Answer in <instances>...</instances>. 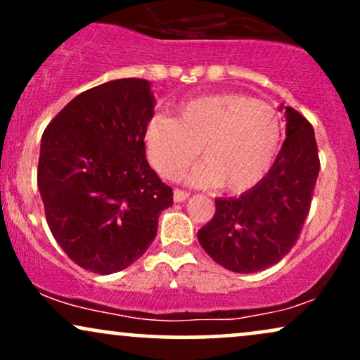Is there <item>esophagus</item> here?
Segmentation results:
<instances>
[{
	"instance_id": "34e87169",
	"label": "esophagus",
	"mask_w": 360,
	"mask_h": 360,
	"mask_svg": "<svg viewBox=\"0 0 360 360\" xmlns=\"http://www.w3.org/2000/svg\"><path fill=\"white\" fill-rule=\"evenodd\" d=\"M189 198L188 191H183V189H174V201L176 203H183Z\"/></svg>"
}]
</instances>
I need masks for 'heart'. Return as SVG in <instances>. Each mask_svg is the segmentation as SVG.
Masks as SVG:
<instances>
[{
    "label": "heart",
    "mask_w": 360,
    "mask_h": 360,
    "mask_svg": "<svg viewBox=\"0 0 360 360\" xmlns=\"http://www.w3.org/2000/svg\"><path fill=\"white\" fill-rule=\"evenodd\" d=\"M281 142V118L269 103L245 94L221 93L183 103L176 118L155 115L147 122L143 146L148 164L167 181L189 172L196 186H218L240 193L269 171Z\"/></svg>",
    "instance_id": "b5f03b06"
}]
</instances>
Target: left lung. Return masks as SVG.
<instances>
[{
	"label": "left lung",
	"mask_w": 360,
	"mask_h": 360,
	"mask_svg": "<svg viewBox=\"0 0 360 360\" xmlns=\"http://www.w3.org/2000/svg\"><path fill=\"white\" fill-rule=\"evenodd\" d=\"M318 171L311 123L286 106V140L267 176L238 198L214 200L213 218L198 230L201 247L214 262L240 274L274 266L298 240Z\"/></svg>",
	"instance_id": "obj_1"
}]
</instances>
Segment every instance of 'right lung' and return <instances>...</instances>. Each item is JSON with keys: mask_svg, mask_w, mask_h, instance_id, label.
I'll return each mask as SVG.
<instances>
[{"mask_svg": "<svg viewBox=\"0 0 360 360\" xmlns=\"http://www.w3.org/2000/svg\"><path fill=\"white\" fill-rule=\"evenodd\" d=\"M150 82L94 86L56 115L42 135L37 184L49 229L82 269H127L154 242L172 188L148 166L143 146L154 117Z\"/></svg>", "mask_w": 360, "mask_h": 360, "instance_id": "right-lung-1", "label": "right lung"}]
</instances>
